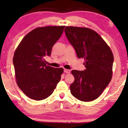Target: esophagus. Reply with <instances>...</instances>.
Here are the masks:
<instances>
[{
    "label": "esophagus",
    "mask_w": 128,
    "mask_h": 128,
    "mask_svg": "<svg viewBox=\"0 0 128 128\" xmlns=\"http://www.w3.org/2000/svg\"><path fill=\"white\" fill-rule=\"evenodd\" d=\"M64 72L66 73H69L70 72V70H69V69H64Z\"/></svg>",
    "instance_id": "obj_1"
}]
</instances>
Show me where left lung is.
Segmentation results:
<instances>
[{
    "instance_id": "left-lung-1",
    "label": "left lung",
    "mask_w": 128,
    "mask_h": 128,
    "mask_svg": "<svg viewBox=\"0 0 128 128\" xmlns=\"http://www.w3.org/2000/svg\"><path fill=\"white\" fill-rule=\"evenodd\" d=\"M64 32L77 58L85 60L86 68L84 71H72L74 81L70 86L71 94L80 100H94L100 96L112 79L113 54L94 30L66 26Z\"/></svg>"
}]
</instances>
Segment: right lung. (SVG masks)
Here are the masks:
<instances>
[{
    "label": "right lung",
    "mask_w": 128,
    "mask_h": 128,
    "mask_svg": "<svg viewBox=\"0 0 128 128\" xmlns=\"http://www.w3.org/2000/svg\"><path fill=\"white\" fill-rule=\"evenodd\" d=\"M65 26L37 28L24 38L13 58L17 85L34 100H40L52 94L63 68L47 66L44 56H50L54 44L62 36Z\"/></svg>",
    "instance_id": "obj_1"
}]
</instances>
